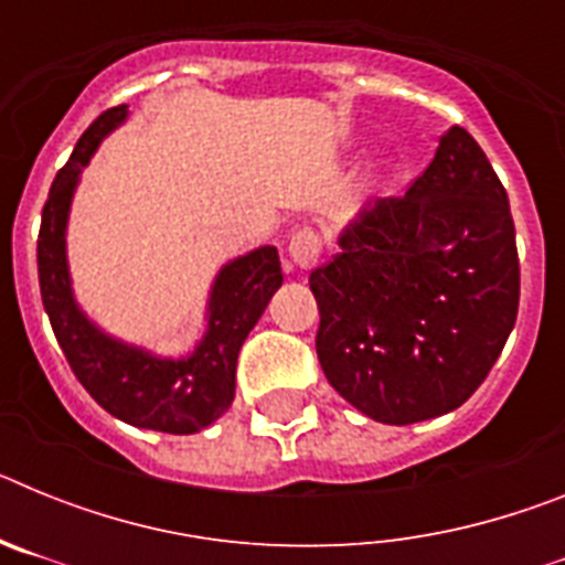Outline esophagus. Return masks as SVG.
<instances>
[{"label":"esophagus","mask_w":565,"mask_h":565,"mask_svg":"<svg viewBox=\"0 0 565 565\" xmlns=\"http://www.w3.org/2000/svg\"><path fill=\"white\" fill-rule=\"evenodd\" d=\"M319 254H322V239L311 228H299L286 248V268L288 271H308L317 266Z\"/></svg>","instance_id":"34e87169"}]
</instances>
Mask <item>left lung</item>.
<instances>
[{"label": "left lung", "mask_w": 565, "mask_h": 565, "mask_svg": "<svg viewBox=\"0 0 565 565\" xmlns=\"http://www.w3.org/2000/svg\"><path fill=\"white\" fill-rule=\"evenodd\" d=\"M339 248L308 279L333 391L382 424L461 407L501 356L521 299L507 189L476 138L447 129L407 194L362 209Z\"/></svg>", "instance_id": "obj_1"}]
</instances>
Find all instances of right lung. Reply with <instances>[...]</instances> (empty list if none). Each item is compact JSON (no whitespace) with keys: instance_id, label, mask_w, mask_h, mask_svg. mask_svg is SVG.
<instances>
[{"instance_id":"right-lung-1","label":"right lung","mask_w":565,"mask_h":565,"mask_svg":"<svg viewBox=\"0 0 565 565\" xmlns=\"http://www.w3.org/2000/svg\"><path fill=\"white\" fill-rule=\"evenodd\" d=\"M124 118L127 104L98 115L78 138L70 161L58 169L42 209L36 243L39 288L70 367L109 416L143 430L189 436L232 407L237 353L266 311L268 299L282 286V268L274 246H259L223 266L209 294L206 333L189 356H154L93 326L70 286L67 217L78 174L104 135L124 124Z\"/></svg>"}]
</instances>
